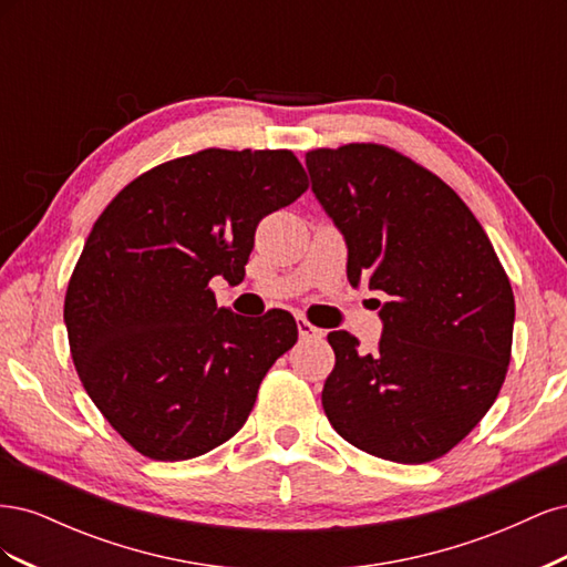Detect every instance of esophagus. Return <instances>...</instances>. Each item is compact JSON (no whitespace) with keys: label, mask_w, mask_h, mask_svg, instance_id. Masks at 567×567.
<instances>
[{"label":"esophagus","mask_w":567,"mask_h":567,"mask_svg":"<svg viewBox=\"0 0 567 567\" xmlns=\"http://www.w3.org/2000/svg\"><path fill=\"white\" fill-rule=\"evenodd\" d=\"M298 333H300V340H321L323 338V331L317 329V326H312L307 319H298Z\"/></svg>","instance_id":"esophagus-1"}]
</instances>
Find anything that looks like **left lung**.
Here are the masks:
<instances>
[{"instance_id": "8db88e82", "label": "left lung", "mask_w": 567, "mask_h": 567, "mask_svg": "<svg viewBox=\"0 0 567 567\" xmlns=\"http://www.w3.org/2000/svg\"><path fill=\"white\" fill-rule=\"evenodd\" d=\"M312 192L348 246V279L369 284L383 336L359 354L329 333L336 367L321 404L357 450L398 463L447 454L499 394L516 300L485 229L431 169L379 144L305 156Z\"/></svg>"}]
</instances>
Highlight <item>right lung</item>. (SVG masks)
<instances>
[{
	"instance_id": "1",
	"label": "right lung",
	"mask_w": 567,
	"mask_h": 567,
	"mask_svg": "<svg viewBox=\"0 0 567 567\" xmlns=\"http://www.w3.org/2000/svg\"><path fill=\"white\" fill-rule=\"evenodd\" d=\"M290 151L205 148L130 182L94 221L65 290L80 381L132 447L184 461L234 437L257 388L296 346V319L217 307L244 281L260 219L305 194Z\"/></svg>"
}]
</instances>
